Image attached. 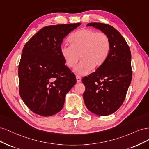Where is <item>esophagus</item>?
I'll return each instance as SVG.
<instances>
[{
  "instance_id": "esophagus-1",
  "label": "esophagus",
  "mask_w": 149,
  "mask_h": 149,
  "mask_svg": "<svg viewBox=\"0 0 149 149\" xmlns=\"http://www.w3.org/2000/svg\"><path fill=\"white\" fill-rule=\"evenodd\" d=\"M76 79H77V83H80V82H81V78L80 77V76H79V75H77V76H76Z\"/></svg>"
}]
</instances>
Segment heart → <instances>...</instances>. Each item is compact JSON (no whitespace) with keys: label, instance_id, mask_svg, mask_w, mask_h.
I'll list each match as a JSON object with an SVG mask.
<instances>
[{"label":"heart","instance_id":"heart-1","mask_svg":"<svg viewBox=\"0 0 149 149\" xmlns=\"http://www.w3.org/2000/svg\"><path fill=\"white\" fill-rule=\"evenodd\" d=\"M70 44L64 43L60 47V52L68 68H74L79 61L74 72L84 75L93 68H98L106 61L110 51V41L103 33L92 30H81L69 37Z\"/></svg>","mask_w":149,"mask_h":149}]
</instances>
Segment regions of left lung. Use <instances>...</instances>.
Wrapping results in <instances>:
<instances>
[{"instance_id": "obj_1", "label": "left lung", "mask_w": 149, "mask_h": 149, "mask_svg": "<svg viewBox=\"0 0 149 149\" xmlns=\"http://www.w3.org/2000/svg\"><path fill=\"white\" fill-rule=\"evenodd\" d=\"M106 34L110 51L104 63L95 72L82 79L86 107L98 116H108L121 106L132 80L131 53L126 40L117 30L107 24L90 23Z\"/></svg>"}]
</instances>
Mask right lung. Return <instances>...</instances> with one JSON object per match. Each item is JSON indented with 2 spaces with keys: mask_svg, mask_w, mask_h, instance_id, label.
Instances as JSON below:
<instances>
[{
  "mask_svg": "<svg viewBox=\"0 0 149 149\" xmlns=\"http://www.w3.org/2000/svg\"><path fill=\"white\" fill-rule=\"evenodd\" d=\"M81 25L59 24L42 28L24 46L18 66L19 90L33 113L49 116L59 112L76 78L60 52L64 38Z\"/></svg>",
  "mask_w": 149,
  "mask_h": 149,
  "instance_id": "right-lung-1",
  "label": "right lung"
}]
</instances>
